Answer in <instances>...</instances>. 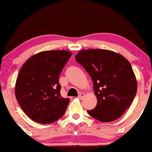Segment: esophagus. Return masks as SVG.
Masks as SVG:
<instances>
[{
    "mask_svg": "<svg viewBox=\"0 0 152 152\" xmlns=\"http://www.w3.org/2000/svg\"><path fill=\"white\" fill-rule=\"evenodd\" d=\"M85 94H83V93H81V94L79 95V96H78V98L80 99H82L83 97H85Z\"/></svg>",
    "mask_w": 152,
    "mask_h": 152,
    "instance_id": "34e87169",
    "label": "esophagus"
}]
</instances>
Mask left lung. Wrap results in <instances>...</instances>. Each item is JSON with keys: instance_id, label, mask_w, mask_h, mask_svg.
I'll return each mask as SVG.
<instances>
[{"instance_id": "8db88e82", "label": "left lung", "mask_w": 152, "mask_h": 152, "mask_svg": "<svg viewBox=\"0 0 152 152\" xmlns=\"http://www.w3.org/2000/svg\"><path fill=\"white\" fill-rule=\"evenodd\" d=\"M75 59L91 76L97 99L88 113L96 120L109 123L123 116L137 94V82L130 62L121 54L102 49L83 50Z\"/></svg>"}]
</instances>
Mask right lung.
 Returning <instances> with one entry per match:
<instances>
[{"label":"right lung","instance_id":"add662e5","mask_svg":"<svg viewBox=\"0 0 152 152\" xmlns=\"http://www.w3.org/2000/svg\"><path fill=\"white\" fill-rule=\"evenodd\" d=\"M71 56L67 50L42 51L20 68L15 94L23 112L35 123L50 124L64 115L70 99L60 95L58 77Z\"/></svg>","mask_w":152,"mask_h":152}]
</instances>
